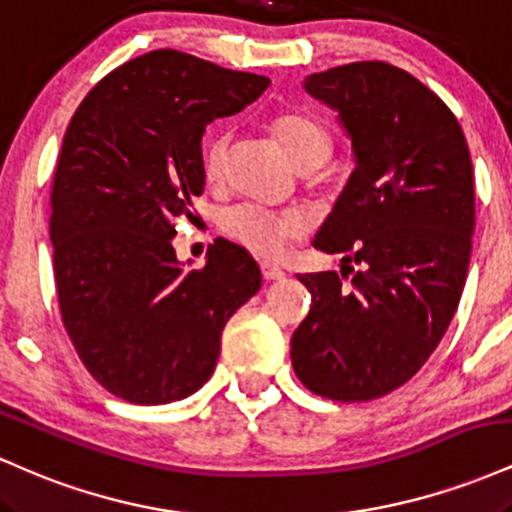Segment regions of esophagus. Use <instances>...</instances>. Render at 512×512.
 Masks as SVG:
<instances>
[{"mask_svg": "<svg viewBox=\"0 0 512 512\" xmlns=\"http://www.w3.org/2000/svg\"><path fill=\"white\" fill-rule=\"evenodd\" d=\"M262 276L264 281H279L284 279V269H279L276 264H269V262H262Z\"/></svg>", "mask_w": 512, "mask_h": 512, "instance_id": "34e87169", "label": "esophagus"}]
</instances>
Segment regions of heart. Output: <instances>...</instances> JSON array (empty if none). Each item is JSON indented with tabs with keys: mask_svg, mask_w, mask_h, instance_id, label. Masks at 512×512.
<instances>
[{
	"mask_svg": "<svg viewBox=\"0 0 512 512\" xmlns=\"http://www.w3.org/2000/svg\"><path fill=\"white\" fill-rule=\"evenodd\" d=\"M272 132L286 146L301 170H317L325 166L332 154V134L315 115L303 110H286L272 120ZM231 129L221 127L209 134L202 146L204 178L219 185L226 178L228 151H231ZM223 231L228 238L267 260H279L291 243L301 240L308 223L293 211H269L257 204H243L223 216Z\"/></svg>",
	"mask_w": 512,
	"mask_h": 512,
	"instance_id": "obj_1",
	"label": "heart"
}]
</instances>
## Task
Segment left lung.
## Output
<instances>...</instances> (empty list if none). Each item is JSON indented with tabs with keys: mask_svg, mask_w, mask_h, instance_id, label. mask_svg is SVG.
<instances>
[{
	"mask_svg": "<svg viewBox=\"0 0 512 512\" xmlns=\"http://www.w3.org/2000/svg\"><path fill=\"white\" fill-rule=\"evenodd\" d=\"M305 91L339 110L356 170L315 238L342 255V276L298 274L313 305L291 363L315 395L370 402L419 373L455 315L472 252V158L448 105L395 64H342L310 74Z\"/></svg>",
	"mask_w": 512,
	"mask_h": 512,
	"instance_id": "1",
	"label": "left lung"
}]
</instances>
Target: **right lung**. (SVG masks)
<instances>
[{
    "mask_svg": "<svg viewBox=\"0 0 512 512\" xmlns=\"http://www.w3.org/2000/svg\"><path fill=\"white\" fill-rule=\"evenodd\" d=\"M267 76L154 50L103 76L64 134L50 192L62 325L88 373L132 404L190 397L223 325L262 286L252 255L214 240L185 272L170 238L204 192L202 134L262 96Z\"/></svg>",
    "mask_w": 512,
    "mask_h": 512,
    "instance_id": "obj_1",
    "label": "right lung"
}]
</instances>
